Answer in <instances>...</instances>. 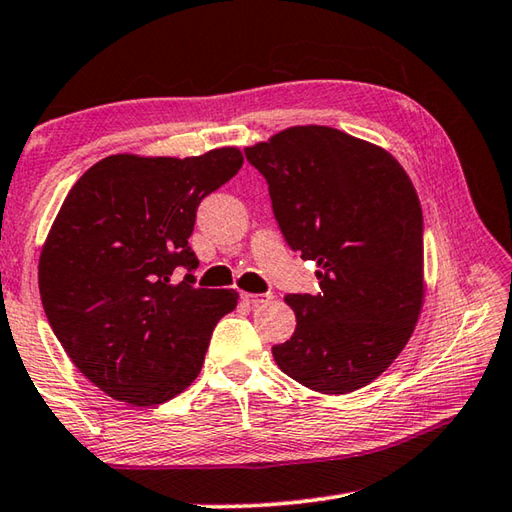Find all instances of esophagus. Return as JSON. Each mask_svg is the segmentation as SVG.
<instances>
[{
  "mask_svg": "<svg viewBox=\"0 0 512 512\" xmlns=\"http://www.w3.org/2000/svg\"><path fill=\"white\" fill-rule=\"evenodd\" d=\"M241 297H244V300H246L248 304H253V306L266 304V302L273 300L271 293H241Z\"/></svg>",
  "mask_w": 512,
  "mask_h": 512,
  "instance_id": "esophagus-1",
  "label": "esophagus"
}]
</instances>
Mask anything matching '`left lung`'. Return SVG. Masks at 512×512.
<instances>
[{
	"label": "left lung",
	"instance_id": "left-lung-1",
	"mask_svg": "<svg viewBox=\"0 0 512 512\" xmlns=\"http://www.w3.org/2000/svg\"><path fill=\"white\" fill-rule=\"evenodd\" d=\"M268 183L286 244L318 264V293H291V340L273 347L286 376L349 394L392 365L423 306V212L383 147L324 125L288 127L246 147Z\"/></svg>",
	"mask_w": 512,
	"mask_h": 512
}]
</instances>
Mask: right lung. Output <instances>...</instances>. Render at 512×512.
<instances>
[{
	"mask_svg": "<svg viewBox=\"0 0 512 512\" xmlns=\"http://www.w3.org/2000/svg\"><path fill=\"white\" fill-rule=\"evenodd\" d=\"M237 147L201 156L114 154L69 190L40 255L46 318L73 365L134 407L170 401L199 376L232 288H194L197 208L239 172ZM176 267L189 275L176 285Z\"/></svg>",
	"mask_w": 512,
	"mask_h": 512,
	"instance_id": "obj_1",
	"label": "right lung"
}]
</instances>
